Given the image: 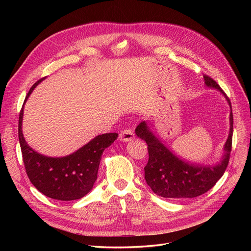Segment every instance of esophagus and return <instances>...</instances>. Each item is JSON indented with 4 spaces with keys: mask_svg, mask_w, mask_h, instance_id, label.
<instances>
[{
    "mask_svg": "<svg viewBox=\"0 0 251 251\" xmlns=\"http://www.w3.org/2000/svg\"><path fill=\"white\" fill-rule=\"evenodd\" d=\"M134 138V133L132 130H124L119 134V140L123 142L131 141Z\"/></svg>",
    "mask_w": 251,
    "mask_h": 251,
    "instance_id": "34e87169",
    "label": "esophagus"
}]
</instances>
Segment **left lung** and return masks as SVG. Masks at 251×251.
<instances>
[{
  "label": "left lung",
  "instance_id": "8db88e82",
  "mask_svg": "<svg viewBox=\"0 0 251 251\" xmlns=\"http://www.w3.org/2000/svg\"><path fill=\"white\" fill-rule=\"evenodd\" d=\"M203 77L206 87L220 91L230 105L228 97L218 83L207 75ZM229 125V134L224 144L221 160L212 165H204L188 162L178 157L165 146L158 135L153 133L147 121L140 123L135 133L148 144L149 161L144 168V178L151 191L163 198L172 199L195 198L208 192L223 176L228 165L233 131L231 110Z\"/></svg>",
  "mask_w": 251,
  "mask_h": 251
}]
</instances>
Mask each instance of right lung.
I'll list each match as a JSON object with an SVG mask.
<instances>
[{"label":"right lung","instance_id":"1","mask_svg":"<svg viewBox=\"0 0 251 251\" xmlns=\"http://www.w3.org/2000/svg\"><path fill=\"white\" fill-rule=\"evenodd\" d=\"M45 78L37 80L29 90L24 104L34 88ZM24 104L19 117V140L28 178L37 191L51 199L72 201L82 198L93 188L103 151L117 139L118 134L98 135L65 157L44 156L30 148L23 135Z\"/></svg>","mask_w":251,"mask_h":251}]
</instances>
